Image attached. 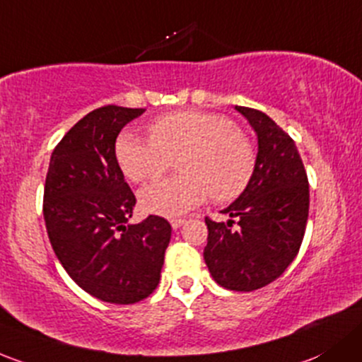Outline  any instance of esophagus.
I'll return each mask as SVG.
<instances>
[{"instance_id":"34e87169","label":"esophagus","mask_w":362,"mask_h":362,"mask_svg":"<svg viewBox=\"0 0 362 362\" xmlns=\"http://www.w3.org/2000/svg\"><path fill=\"white\" fill-rule=\"evenodd\" d=\"M184 222H185L184 218H171L170 220V223H171V227H173V229H178V227H180Z\"/></svg>"}]
</instances>
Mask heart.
<instances>
[{"instance_id":"b5f03b06","label":"heart","mask_w":362,"mask_h":362,"mask_svg":"<svg viewBox=\"0 0 362 362\" xmlns=\"http://www.w3.org/2000/svg\"><path fill=\"white\" fill-rule=\"evenodd\" d=\"M151 139L123 133L116 158L132 182L158 177L177 158L178 173L159 178L140 192L149 213L184 215L211 192L216 201L239 196L253 173L255 156L248 136L229 117L215 112L178 111L149 127Z\"/></svg>"}]
</instances>
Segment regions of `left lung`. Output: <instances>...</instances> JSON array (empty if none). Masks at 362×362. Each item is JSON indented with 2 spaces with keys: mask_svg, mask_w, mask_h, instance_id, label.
<instances>
[{
  "mask_svg": "<svg viewBox=\"0 0 362 362\" xmlns=\"http://www.w3.org/2000/svg\"><path fill=\"white\" fill-rule=\"evenodd\" d=\"M258 139L255 170L241 196L206 216L204 262L211 277L232 291L267 286L295 260L309 216V180L295 142L262 111L235 105Z\"/></svg>",
  "mask_w": 362,
  "mask_h": 362,
  "instance_id": "left-lung-1",
  "label": "left lung"
}]
</instances>
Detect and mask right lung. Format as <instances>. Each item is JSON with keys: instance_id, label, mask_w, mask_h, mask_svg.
<instances>
[{"instance_id": "obj_1", "label": "right lung", "mask_w": 362, "mask_h": 362, "mask_svg": "<svg viewBox=\"0 0 362 362\" xmlns=\"http://www.w3.org/2000/svg\"><path fill=\"white\" fill-rule=\"evenodd\" d=\"M146 109L104 105L79 119L52 152L43 215L52 248L76 284L109 303L140 302L159 284L171 226L149 215L128 223L135 196L116 139Z\"/></svg>"}]
</instances>
